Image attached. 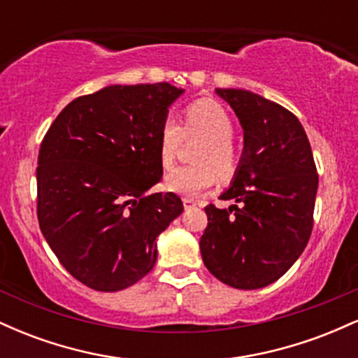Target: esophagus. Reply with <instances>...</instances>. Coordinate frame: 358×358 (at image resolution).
Instances as JSON below:
<instances>
[{"label": "esophagus", "instance_id": "34e87169", "mask_svg": "<svg viewBox=\"0 0 358 358\" xmlns=\"http://www.w3.org/2000/svg\"><path fill=\"white\" fill-rule=\"evenodd\" d=\"M193 205H195V200L188 199V196H185V199H183V207L185 208H190V207H193Z\"/></svg>", "mask_w": 358, "mask_h": 358}]
</instances>
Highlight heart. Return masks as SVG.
I'll return each mask as SVG.
<instances>
[{
    "mask_svg": "<svg viewBox=\"0 0 358 358\" xmlns=\"http://www.w3.org/2000/svg\"><path fill=\"white\" fill-rule=\"evenodd\" d=\"M185 134L207 138L195 162L200 165L173 168L165 176L166 190L183 196H199L213 187L217 175L229 178L237 168V153L232 145L234 122L219 102L203 99L193 102L185 113ZM183 141V129L175 117L168 116L159 129V159L165 168L173 165Z\"/></svg>",
    "mask_w": 358,
    "mask_h": 358,
    "instance_id": "heart-1",
    "label": "heart"
}]
</instances>
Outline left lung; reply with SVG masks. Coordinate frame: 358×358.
Segmentation results:
<instances>
[{
    "instance_id": "1",
    "label": "left lung",
    "mask_w": 358,
    "mask_h": 358,
    "mask_svg": "<svg viewBox=\"0 0 358 358\" xmlns=\"http://www.w3.org/2000/svg\"><path fill=\"white\" fill-rule=\"evenodd\" d=\"M244 129V150L229 208L207 205L200 239L203 264L237 289L278 281L310 241L318 173L301 122L276 102L244 89H215Z\"/></svg>"
}]
</instances>
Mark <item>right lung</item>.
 Wrapping results in <instances>:
<instances>
[{"instance_id": "1", "label": "right lung", "mask_w": 358, "mask_h": 358, "mask_svg": "<svg viewBox=\"0 0 358 358\" xmlns=\"http://www.w3.org/2000/svg\"><path fill=\"white\" fill-rule=\"evenodd\" d=\"M185 92L168 82L109 85L73 99L48 127L36 213L65 269L96 291H121L153 269L156 237L183 212L162 180L159 129Z\"/></svg>"}]
</instances>
